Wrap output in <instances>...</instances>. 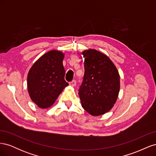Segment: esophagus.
Instances as JSON below:
<instances>
[{
	"label": "esophagus",
	"mask_w": 156,
	"mask_h": 156,
	"mask_svg": "<svg viewBox=\"0 0 156 156\" xmlns=\"http://www.w3.org/2000/svg\"><path fill=\"white\" fill-rule=\"evenodd\" d=\"M69 85L70 86H72V87H75V85H76V81H75V80H73L72 81H71V82H69Z\"/></svg>",
	"instance_id": "esophagus-1"
}]
</instances>
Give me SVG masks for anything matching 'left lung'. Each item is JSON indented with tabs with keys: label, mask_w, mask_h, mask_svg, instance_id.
<instances>
[{
	"label": "left lung",
	"mask_w": 156,
	"mask_h": 156,
	"mask_svg": "<svg viewBox=\"0 0 156 156\" xmlns=\"http://www.w3.org/2000/svg\"><path fill=\"white\" fill-rule=\"evenodd\" d=\"M84 73L79 95L83 108L92 116L109 111L120 90V75L105 55L95 49L82 53Z\"/></svg>",
	"instance_id": "obj_1"
}]
</instances>
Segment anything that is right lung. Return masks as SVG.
Segmentation results:
<instances>
[{"mask_svg":"<svg viewBox=\"0 0 156 156\" xmlns=\"http://www.w3.org/2000/svg\"><path fill=\"white\" fill-rule=\"evenodd\" d=\"M62 52L53 50L45 53L33 64L27 76V87L32 101L40 108L51 107L64 88L65 69Z\"/></svg>","mask_w":156,"mask_h":156,"instance_id":"obj_1","label":"right lung"}]
</instances>
